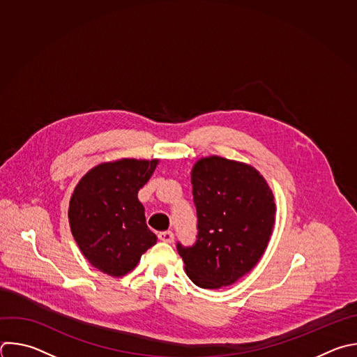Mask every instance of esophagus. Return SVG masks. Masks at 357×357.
<instances>
[{
    "instance_id": "34e87169",
    "label": "esophagus",
    "mask_w": 357,
    "mask_h": 357,
    "mask_svg": "<svg viewBox=\"0 0 357 357\" xmlns=\"http://www.w3.org/2000/svg\"><path fill=\"white\" fill-rule=\"evenodd\" d=\"M158 238H160V241H162V243L172 244V243H174V234H172V231H164V232H160V234H158Z\"/></svg>"
}]
</instances>
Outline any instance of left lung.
I'll return each instance as SVG.
<instances>
[{"label":"left lung","instance_id":"left-lung-1","mask_svg":"<svg viewBox=\"0 0 357 357\" xmlns=\"http://www.w3.org/2000/svg\"><path fill=\"white\" fill-rule=\"evenodd\" d=\"M197 210V241L178 244L189 279L202 289L231 286L262 258L276 218L275 196L250 164L218 155L200 158L192 168Z\"/></svg>","mask_w":357,"mask_h":357}]
</instances>
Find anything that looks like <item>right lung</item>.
Segmentation results:
<instances>
[{
    "label": "right lung",
    "instance_id": "add662e5",
    "mask_svg": "<svg viewBox=\"0 0 357 357\" xmlns=\"http://www.w3.org/2000/svg\"><path fill=\"white\" fill-rule=\"evenodd\" d=\"M158 160L122 158L102 162L77 183L68 207L71 234L86 261L98 271L122 278L155 245L137 193Z\"/></svg>",
    "mask_w": 357,
    "mask_h": 357
}]
</instances>
